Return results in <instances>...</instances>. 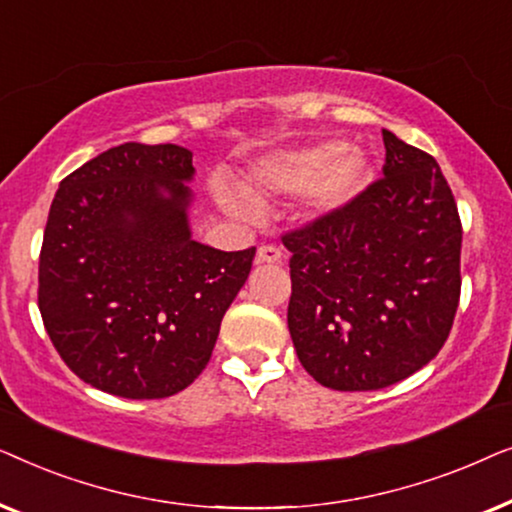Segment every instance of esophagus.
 Listing matches in <instances>:
<instances>
[{
    "mask_svg": "<svg viewBox=\"0 0 512 512\" xmlns=\"http://www.w3.org/2000/svg\"><path fill=\"white\" fill-rule=\"evenodd\" d=\"M284 258V251L275 244H261L256 251V263H279Z\"/></svg>",
    "mask_w": 512,
    "mask_h": 512,
    "instance_id": "obj_1",
    "label": "esophagus"
}]
</instances>
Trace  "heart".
<instances>
[{
	"label": "heart",
	"mask_w": 512,
	"mask_h": 512,
	"mask_svg": "<svg viewBox=\"0 0 512 512\" xmlns=\"http://www.w3.org/2000/svg\"><path fill=\"white\" fill-rule=\"evenodd\" d=\"M368 177L370 165L359 149L331 142L282 151L263 160L256 170V179L275 191L310 188V205L317 212H335L349 205L366 188ZM219 198L230 212H249V202L242 195L223 191Z\"/></svg>",
	"instance_id": "heart-1"
}]
</instances>
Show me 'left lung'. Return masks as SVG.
<instances>
[{"mask_svg":"<svg viewBox=\"0 0 512 512\" xmlns=\"http://www.w3.org/2000/svg\"><path fill=\"white\" fill-rule=\"evenodd\" d=\"M382 179L282 237L289 331L303 368L335 391H375L445 345L461 291V221L436 158L382 130Z\"/></svg>","mask_w":512,"mask_h":512,"instance_id":"1","label":"left lung"}]
</instances>
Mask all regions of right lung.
I'll return each mask as SVG.
<instances>
[{"label":"right lung","mask_w":512,"mask_h":512,"mask_svg":"<svg viewBox=\"0 0 512 512\" xmlns=\"http://www.w3.org/2000/svg\"><path fill=\"white\" fill-rule=\"evenodd\" d=\"M193 174L184 146L128 142L60 181L39 256V312L90 387L165 398L209 363L256 247L193 240Z\"/></svg>","instance_id":"right-lung-1"}]
</instances>
